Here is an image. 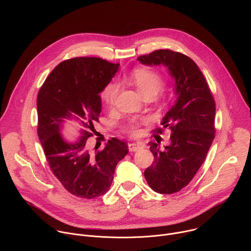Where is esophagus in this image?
<instances>
[{
	"mask_svg": "<svg viewBox=\"0 0 251 251\" xmlns=\"http://www.w3.org/2000/svg\"><path fill=\"white\" fill-rule=\"evenodd\" d=\"M129 151L130 152H135L137 150L143 149L145 147V145L143 144V143H132V144H129Z\"/></svg>",
	"mask_w": 251,
	"mask_h": 251,
	"instance_id": "1",
	"label": "esophagus"
}]
</instances>
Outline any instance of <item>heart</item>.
I'll return each mask as SVG.
<instances>
[{
    "instance_id": "1",
    "label": "heart",
    "mask_w": 251,
    "mask_h": 251,
    "mask_svg": "<svg viewBox=\"0 0 251 251\" xmlns=\"http://www.w3.org/2000/svg\"><path fill=\"white\" fill-rule=\"evenodd\" d=\"M132 81L138 87L139 91L143 96H155L163 87L164 81L163 77L157 73V71L147 68V67H140L136 68L132 71L130 75ZM119 91V85L117 83H110L102 92L103 101L108 105L112 106L115 102ZM130 129L133 134L138 132V125L135 121H132L130 124Z\"/></svg>"
}]
</instances>
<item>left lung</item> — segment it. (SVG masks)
<instances>
[{
	"mask_svg": "<svg viewBox=\"0 0 251 251\" xmlns=\"http://www.w3.org/2000/svg\"><path fill=\"white\" fill-rule=\"evenodd\" d=\"M138 61L165 66L174 80L176 100L161 122L172 130L171 144L162 150L159 143H149L154 162L144 172L153 191L174 194L188 186L206 157L216 132V104L201 69L187 55L159 50Z\"/></svg>",
	"mask_w": 251,
	"mask_h": 251,
	"instance_id": "left-lung-1",
	"label": "left lung"
}]
</instances>
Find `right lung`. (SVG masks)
<instances>
[{
	"label": "right lung",
	"mask_w": 251,
	"mask_h": 251,
	"mask_svg": "<svg viewBox=\"0 0 251 251\" xmlns=\"http://www.w3.org/2000/svg\"><path fill=\"white\" fill-rule=\"evenodd\" d=\"M119 65L98 57L67 59L54 67L38 94V135L47 161L64 189L78 198L108 192L117 164L128 154L126 143L116 138L96 152L88 142L101 113L99 94ZM69 121L81 126L75 140L62 134Z\"/></svg>",
	"instance_id": "right-lung-1"
}]
</instances>
